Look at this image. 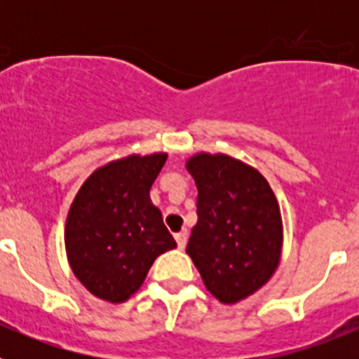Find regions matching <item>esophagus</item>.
<instances>
[{
	"label": "esophagus",
	"mask_w": 359,
	"mask_h": 359,
	"mask_svg": "<svg viewBox=\"0 0 359 359\" xmlns=\"http://www.w3.org/2000/svg\"><path fill=\"white\" fill-rule=\"evenodd\" d=\"M187 239H189V233H187V231H180V233H176L177 248H180V250H185Z\"/></svg>",
	"instance_id": "34e87169"
}]
</instances>
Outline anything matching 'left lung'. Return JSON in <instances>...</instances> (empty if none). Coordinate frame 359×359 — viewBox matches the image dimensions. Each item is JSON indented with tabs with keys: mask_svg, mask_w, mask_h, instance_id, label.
Returning <instances> with one entry per match:
<instances>
[{
	"mask_svg": "<svg viewBox=\"0 0 359 359\" xmlns=\"http://www.w3.org/2000/svg\"><path fill=\"white\" fill-rule=\"evenodd\" d=\"M187 169L198 187V224L187 253L207 290L236 304L271 278L282 250L273 190L259 170L226 154H196Z\"/></svg>",
	"mask_w": 359,
	"mask_h": 359,
	"instance_id": "obj_1",
	"label": "left lung"
}]
</instances>
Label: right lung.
<instances>
[{
    "label": "right lung",
    "instance_id": "right-lung-1",
    "mask_svg": "<svg viewBox=\"0 0 359 359\" xmlns=\"http://www.w3.org/2000/svg\"><path fill=\"white\" fill-rule=\"evenodd\" d=\"M167 154L129 156L95 170L66 221L73 273L95 297L123 302L144 284L154 259L176 248L149 190Z\"/></svg>",
    "mask_w": 359,
    "mask_h": 359
}]
</instances>
